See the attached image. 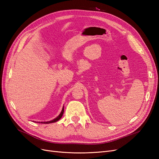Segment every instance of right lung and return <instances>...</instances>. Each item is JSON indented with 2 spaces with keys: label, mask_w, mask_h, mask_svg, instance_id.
I'll return each mask as SVG.
<instances>
[{
  "label": "right lung",
  "mask_w": 159,
  "mask_h": 159,
  "mask_svg": "<svg viewBox=\"0 0 159 159\" xmlns=\"http://www.w3.org/2000/svg\"><path fill=\"white\" fill-rule=\"evenodd\" d=\"M64 107H63V109H62V110H61V113L58 115V116H57L56 119H53V120H52V121H47V122H41L42 123H54V122H56V121H58V120H60V119H61V117H62V115H63V113H64ZM38 123H40V122H38Z\"/></svg>",
  "instance_id": "1"
}]
</instances>
